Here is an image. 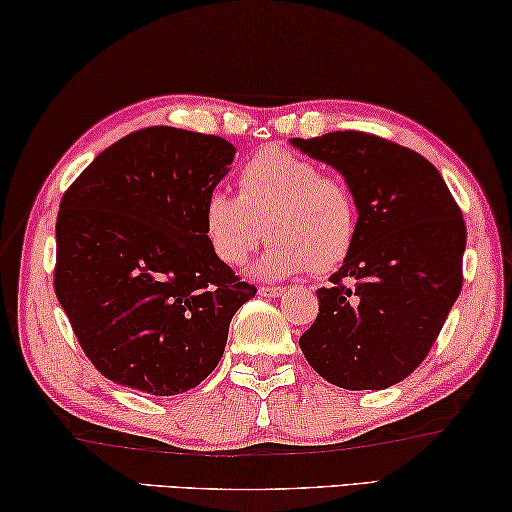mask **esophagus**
Segmentation results:
<instances>
[{
  "instance_id": "1",
  "label": "esophagus",
  "mask_w": 512,
  "mask_h": 512,
  "mask_svg": "<svg viewBox=\"0 0 512 512\" xmlns=\"http://www.w3.org/2000/svg\"><path fill=\"white\" fill-rule=\"evenodd\" d=\"M285 289L282 287H259V296H280Z\"/></svg>"
}]
</instances>
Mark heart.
<instances>
[{
	"label": "heart",
	"instance_id": "heart-1",
	"mask_svg": "<svg viewBox=\"0 0 512 512\" xmlns=\"http://www.w3.org/2000/svg\"><path fill=\"white\" fill-rule=\"evenodd\" d=\"M202 225L213 255L227 266L246 262L266 227L273 243L255 273L287 278L338 269L354 248L358 211L347 183L324 174L315 160L266 147L241 167L239 195L211 190Z\"/></svg>",
	"mask_w": 512,
	"mask_h": 512
}]
</instances>
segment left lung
<instances>
[{
	"label": "left lung",
	"mask_w": 512,
	"mask_h": 512,
	"mask_svg": "<svg viewBox=\"0 0 512 512\" xmlns=\"http://www.w3.org/2000/svg\"><path fill=\"white\" fill-rule=\"evenodd\" d=\"M289 142L338 170L358 211L352 253L317 289L301 352L335 386L381 391L423 363L460 296L462 211L430 160L384 137L338 131Z\"/></svg>",
	"instance_id": "obj_1"
}]
</instances>
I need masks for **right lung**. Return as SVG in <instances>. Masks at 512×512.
<instances>
[{
	"label": "right lung",
	"mask_w": 512,
	"mask_h": 512,
	"mask_svg": "<svg viewBox=\"0 0 512 512\" xmlns=\"http://www.w3.org/2000/svg\"><path fill=\"white\" fill-rule=\"evenodd\" d=\"M234 144L151 126L94 158L59 204L55 292L82 349L114 384L179 395L220 358L257 289L213 255L204 200Z\"/></svg>",
	"instance_id": "obj_1"
}]
</instances>
